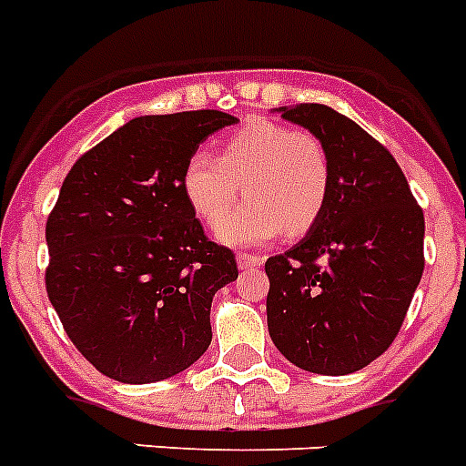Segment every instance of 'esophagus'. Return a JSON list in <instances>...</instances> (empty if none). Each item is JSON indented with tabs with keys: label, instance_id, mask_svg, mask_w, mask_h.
I'll return each instance as SVG.
<instances>
[{
	"label": "esophagus",
	"instance_id": "34e87169",
	"mask_svg": "<svg viewBox=\"0 0 466 466\" xmlns=\"http://www.w3.org/2000/svg\"><path fill=\"white\" fill-rule=\"evenodd\" d=\"M237 265H239V269H256L263 265V258L251 256V253H239L237 256Z\"/></svg>",
	"mask_w": 466,
	"mask_h": 466
}]
</instances>
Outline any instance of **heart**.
<instances>
[{
	"instance_id": "obj_1",
	"label": "heart",
	"mask_w": 466,
	"mask_h": 466,
	"mask_svg": "<svg viewBox=\"0 0 466 466\" xmlns=\"http://www.w3.org/2000/svg\"><path fill=\"white\" fill-rule=\"evenodd\" d=\"M179 187L191 213L208 227L219 225L245 189L249 201L218 229L222 244L239 248L265 244L284 229L289 237L310 232L329 201L331 166L310 132L251 120L222 139L215 158L191 154Z\"/></svg>"
}]
</instances>
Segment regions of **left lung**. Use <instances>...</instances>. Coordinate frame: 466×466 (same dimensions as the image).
Listing matches in <instances>:
<instances>
[{
	"instance_id": "8db88e82",
	"label": "left lung",
	"mask_w": 466,
	"mask_h": 466,
	"mask_svg": "<svg viewBox=\"0 0 466 466\" xmlns=\"http://www.w3.org/2000/svg\"><path fill=\"white\" fill-rule=\"evenodd\" d=\"M324 144L329 201L296 246L268 258L269 339L312 374L358 372L393 343L424 272V213L396 158L322 104L277 108Z\"/></svg>"
}]
</instances>
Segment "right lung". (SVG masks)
Listing matches in <instances>:
<instances>
[{
	"instance_id": "add662e5",
	"label": "right lung",
	"mask_w": 466,
	"mask_h": 466,
	"mask_svg": "<svg viewBox=\"0 0 466 466\" xmlns=\"http://www.w3.org/2000/svg\"><path fill=\"white\" fill-rule=\"evenodd\" d=\"M234 123L222 111L142 116L66 175L46 220V293L73 346L116 381H163L208 350L213 296L239 269L203 234L179 177Z\"/></svg>"
}]
</instances>
